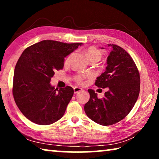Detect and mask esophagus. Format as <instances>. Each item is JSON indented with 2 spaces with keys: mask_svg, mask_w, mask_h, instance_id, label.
<instances>
[{
  "mask_svg": "<svg viewBox=\"0 0 159 159\" xmlns=\"http://www.w3.org/2000/svg\"><path fill=\"white\" fill-rule=\"evenodd\" d=\"M74 93H78L79 92H80V91L82 90V88H80L79 87H75L74 88Z\"/></svg>",
  "mask_w": 159,
  "mask_h": 159,
  "instance_id": "1",
  "label": "esophagus"
}]
</instances>
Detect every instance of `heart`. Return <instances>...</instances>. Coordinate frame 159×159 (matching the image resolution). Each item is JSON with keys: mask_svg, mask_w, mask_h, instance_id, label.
Segmentation results:
<instances>
[{"mask_svg": "<svg viewBox=\"0 0 159 159\" xmlns=\"http://www.w3.org/2000/svg\"><path fill=\"white\" fill-rule=\"evenodd\" d=\"M85 55L87 56L88 60L90 61H98L100 60V59L102 57V52L99 49L95 47H90L88 48L85 51ZM69 56L66 58V62L69 61ZM85 77V75L83 74H77L76 76H75V80L79 84H81L83 82V80H84Z\"/></svg>", "mask_w": 159, "mask_h": 159, "instance_id": "obj_1", "label": "heart"}]
</instances>
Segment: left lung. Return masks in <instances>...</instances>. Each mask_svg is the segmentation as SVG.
I'll return each mask as SVG.
<instances>
[{
  "instance_id": "left-lung-1",
  "label": "left lung",
  "mask_w": 159,
  "mask_h": 159,
  "mask_svg": "<svg viewBox=\"0 0 159 159\" xmlns=\"http://www.w3.org/2000/svg\"><path fill=\"white\" fill-rule=\"evenodd\" d=\"M108 46L112 50L107 57L106 71L95 83L99 88H108V91L99 99L98 94L89 89L90 99L84 106L88 118L102 125H113L123 119L133 108L140 90V77L133 58L118 45Z\"/></svg>"
}]
</instances>
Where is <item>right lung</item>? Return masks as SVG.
Here are the masks:
<instances>
[{"label":"right lung","instance_id":"right-lung-1","mask_svg":"<svg viewBox=\"0 0 159 159\" xmlns=\"http://www.w3.org/2000/svg\"><path fill=\"white\" fill-rule=\"evenodd\" d=\"M45 40L24 50L16 64L12 94L26 118L39 125H50L63 116L74 95L70 86L50 84L55 70L62 69L64 57L82 45Z\"/></svg>","mask_w":159,"mask_h":159}]
</instances>
